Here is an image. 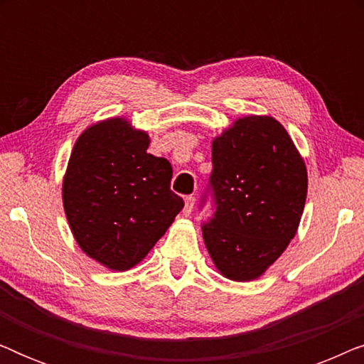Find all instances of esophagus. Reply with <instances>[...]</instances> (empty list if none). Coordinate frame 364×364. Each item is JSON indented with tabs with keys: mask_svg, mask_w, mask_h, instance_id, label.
Listing matches in <instances>:
<instances>
[{
	"mask_svg": "<svg viewBox=\"0 0 364 364\" xmlns=\"http://www.w3.org/2000/svg\"><path fill=\"white\" fill-rule=\"evenodd\" d=\"M193 205H196V198H193L192 196L186 197V207H183V215H186V217L191 215Z\"/></svg>",
	"mask_w": 364,
	"mask_h": 364,
	"instance_id": "obj_1",
	"label": "esophagus"
}]
</instances>
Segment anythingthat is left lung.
I'll return each instance as SVG.
<instances>
[{
  "mask_svg": "<svg viewBox=\"0 0 364 364\" xmlns=\"http://www.w3.org/2000/svg\"><path fill=\"white\" fill-rule=\"evenodd\" d=\"M215 213L203 223L213 265L233 282L260 278L287 250L305 208V161L272 116H245L212 142Z\"/></svg>",
  "mask_w": 364,
  "mask_h": 364,
  "instance_id": "obj_1",
  "label": "left lung"
}]
</instances>
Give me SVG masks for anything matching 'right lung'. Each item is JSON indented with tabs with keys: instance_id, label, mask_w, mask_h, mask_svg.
I'll return each mask as SVG.
<instances>
[{
	"instance_id": "right-lung-1",
	"label": "right lung",
	"mask_w": 364,
	"mask_h": 364,
	"mask_svg": "<svg viewBox=\"0 0 364 364\" xmlns=\"http://www.w3.org/2000/svg\"><path fill=\"white\" fill-rule=\"evenodd\" d=\"M149 134L124 117L77 137L63 178V205L81 250L114 272L142 262L183 200L171 191L172 166L147 154Z\"/></svg>"
}]
</instances>
